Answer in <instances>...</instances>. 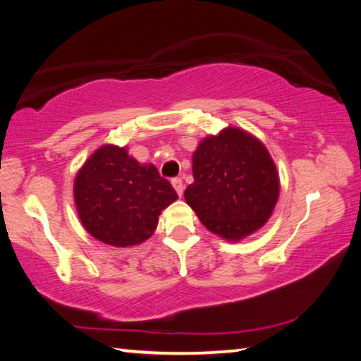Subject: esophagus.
I'll return each mask as SVG.
<instances>
[{
  "mask_svg": "<svg viewBox=\"0 0 361 361\" xmlns=\"http://www.w3.org/2000/svg\"><path fill=\"white\" fill-rule=\"evenodd\" d=\"M172 185H173V188H175V191H176V194L180 195H183V191H185V186H183V181H181V178H173L172 180Z\"/></svg>",
  "mask_w": 361,
  "mask_h": 361,
  "instance_id": "1",
  "label": "esophagus"
}]
</instances>
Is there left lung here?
<instances>
[{
  "instance_id": "8db88e82",
  "label": "left lung",
  "mask_w": 361,
  "mask_h": 361,
  "mask_svg": "<svg viewBox=\"0 0 361 361\" xmlns=\"http://www.w3.org/2000/svg\"><path fill=\"white\" fill-rule=\"evenodd\" d=\"M186 204L207 229L239 242L267 223L279 200L277 167L264 145L239 127L205 137L192 154Z\"/></svg>"
}]
</instances>
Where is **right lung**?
<instances>
[{
	"label": "right lung",
	"instance_id": "1",
	"mask_svg": "<svg viewBox=\"0 0 361 361\" xmlns=\"http://www.w3.org/2000/svg\"><path fill=\"white\" fill-rule=\"evenodd\" d=\"M73 194L84 229L113 247L148 240L162 210L178 199L152 164L143 166L116 145H103L84 162Z\"/></svg>",
	"mask_w": 361,
	"mask_h": 361
}]
</instances>
